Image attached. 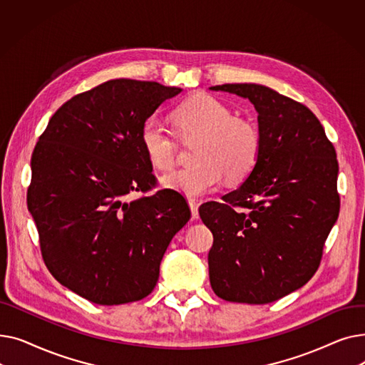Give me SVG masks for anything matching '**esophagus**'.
Returning <instances> with one entry per match:
<instances>
[{
    "label": "esophagus",
    "mask_w": 365,
    "mask_h": 365,
    "mask_svg": "<svg viewBox=\"0 0 365 365\" xmlns=\"http://www.w3.org/2000/svg\"><path fill=\"white\" fill-rule=\"evenodd\" d=\"M190 213H192V219H198V204L194 200H189Z\"/></svg>",
    "instance_id": "obj_1"
}]
</instances>
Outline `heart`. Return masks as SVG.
<instances>
[{
  "label": "heart",
  "instance_id": "b5f03b06",
  "mask_svg": "<svg viewBox=\"0 0 365 365\" xmlns=\"http://www.w3.org/2000/svg\"><path fill=\"white\" fill-rule=\"evenodd\" d=\"M178 136L183 142L200 140L195 149L198 164L170 173L161 179L164 187L187 198H200L229 182L244 180L260 157V134L244 118L234 117L225 103L208 94L185 101L173 115ZM140 145L148 161L157 170H170L176 163L178 143L155 118L145 121Z\"/></svg>",
  "mask_w": 365,
  "mask_h": 365
}]
</instances>
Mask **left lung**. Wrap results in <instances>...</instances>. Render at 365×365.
I'll return each mask as SVG.
<instances>
[{
    "mask_svg": "<svg viewBox=\"0 0 365 365\" xmlns=\"http://www.w3.org/2000/svg\"><path fill=\"white\" fill-rule=\"evenodd\" d=\"M210 90L250 101L260 134V157L250 175L222 202L200 207L215 238L210 284L227 302L271 303L299 290L318 269L340 208L336 150L308 108L269 87Z\"/></svg>",
    "mask_w": 365,
    "mask_h": 365,
    "instance_id": "1",
    "label": "left lung"
}]
</instances>
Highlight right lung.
<instances>
[{
    "label": "right lung",
    "instance_id": "right-lung-1",
    "mask_svg": "<svg viewBox=\"0 0 365 365\" xmlns=\"http://www.w3.org/2000/svg\"><path fill=\"white\" fill-rule=\"evenodd\" d=\"M182 88L110 80L54 112L32 160L28 210L51 275L98 304L136 302L153 290L167 247L190 210L155 185L140 145L145 121Z\"/></svg>",
    "mask_w": 365,
    "mask_h": 365
}]
</instances>
